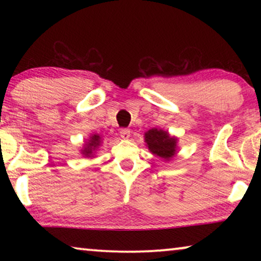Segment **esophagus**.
I'll list each match as a JSON object with an SVG mask.
<instances>
[{
    "label": "esophagus",
    "instance_id": "1",
    "mask_svg": "<svg viewBox=\"0 0 261 261\" xmlns=\"http://www.w3.org/2000/svg\"><path fill=\"white\" fill-rule=\"evenodd\" d=\"M120 137L123 139V140H127V139H129L130 137V130L127 129V128H122V129L120 130Z\"/></svg>",
    "mask_w": 261,
    "mask_h": 261
}]
</instances>
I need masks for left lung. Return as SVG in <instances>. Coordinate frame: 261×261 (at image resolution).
Segmentation results:
<instances>
[{"label": "left lung", "instance_id": "obj_1", "mask_svg": "<svg viewBox=\"0 0 261 261\" xmlns=\"http://www.w3.org/2000/svg\"><path fill=\"white\" fill-rule=\"evenodd\" d=\"M145 142L149 152L165 162H170L178 153V138L162 128H151L145 133Z\"/></svg>", "mask_w": 261, "mask_h": 261}]
</instances>
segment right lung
<instances>
[{
    "label": "right lung",
    "instance_id": "1",
    "mask_svg": "<svg viewBox=\"0 0 261 261\" xmlns=\"http://www.w3.org/2000/svg\"><path fill=\"white\" fill-rule=\"evenodd\" d=\"M102 142V135H99L97 133L91 134L90 137L87 139V141L84 142L83 147L81 149V154L85 156V158H95L96 152L98 151L99 147H101Z\"/></svg>",
    "mask_w": 261,
    "mask_h": 261
}]
</instances>
